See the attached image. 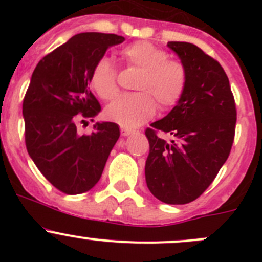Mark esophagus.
Here are the masks:
<instances>
[{
	"label": "esophagus",
	"instance_id": "obj_1",
	"mask_svg": "<svg viewBox=\"0 0 262 262\" xmlns=\"http://www.w3.org/2000/svg\"><path fill=\"white\" fill-rule=\"evenodd\" d=\"M134 132L136 130H133V129H129V128H120V133H121V136L123 137H126V136H129V134H132V133H134Z\"/></svg>",
	"mask_w": 262,
	"mask_h": 262
}]
</instances>
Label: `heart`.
I'll use <instances>...</instances> for the list:
<instances>
[{
  "label": "heart",
  "instance_id": "1",
  "mask_svg": "<svg viewBox=\"0 0 262 262\" xmlns=\"http://www.w3.org/2000/svg\"><path fill=\"white\" fill-rule=\"evenodd\" d=\"M126 67L142 70L136 90L124 95L105 109L109 120L124 128H134L155 115L157 105L167 112L179 104L187 86V70L178 59H170L167 52L147 40L123 47L119 52ZM90 84L100 99L109 101L118 95V70L107 57L95 62L90 72Z\"/></svg>",
  "mask_w": 262,
  "mask_h": 262
}]
</instances>
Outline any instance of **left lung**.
Segmentation results:
<instances>
[{"instance_id":"8db88e82","label":"left lung","mask_w":262,"mask_h":262,"mask_svg":"<svg viewBox=\"0 0 262 262\" xmlns=\"http://www.w3.org/2000/svg\"><path fill=\"white\" fill-rule=\"evenodd\" d=\"M187 70L179 104L146 129V181L166 204L194 202L209 187L231 153L237 110L229 80L218 60L195 44L168 41Z\"/></svg>"}]
</instances>
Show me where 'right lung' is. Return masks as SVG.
Returning <instances> with one entry per match:
<instances>
[{
	"mask_svg": "<svg viewBox=\"0 0 262 262\" xmlns=\"http://www.w3.org/2000/svg\"><path fill=\"white\" fill-rule=\"evenodd\" d=\"M124 40L115 34H77L41 58L31 76L23 101L26 149L64 194H82L97 184L120 136L112 121L96 123L91 134L78 133L77 124L101 112L89 87L92 66Z\"/></svg>",
	"mask_w": 262,
	"mask_h": 262,
	"instance_id": "add662e5",
	"label": "right lung"
}]
</instances>
